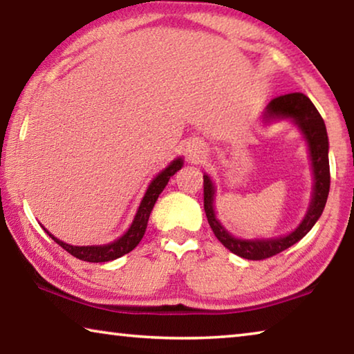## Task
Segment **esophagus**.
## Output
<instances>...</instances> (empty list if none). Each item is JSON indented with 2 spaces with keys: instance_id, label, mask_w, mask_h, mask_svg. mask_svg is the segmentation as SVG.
Returning a JSON list of instances; mask_svg holds the SVG:
<instances>
[{
  "instance_id": "34e87169",
  "label": "esophagus",
  "mask_w": 354,
  "mask_h": 354,
  "mask_svg": "<svg viewBox=\"0 0 354 354\" xmlns=\"http://www.w3.org/2000/svg\"><path fill=\"white\" fill-rule=\"evenodd\" d=\"M192 159H198V153H194V154H192Z\"/></svg>"
}]
</instances>
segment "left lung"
Here are the masks:
<instances>
[{
    "label": "left lung",
    "instance_id": "obj_1",
    "mask_svg": "<svg viewBox=\"0 0 354 354\" xmlns=\"http://www.w3.org/2000/svg\"><path fill=\"white\" fill-rule=\"evenodd\" d=\"M263 123H268L270 120H284L290 118L297 124L298 129L301 131L304 139H306L309 148V158L313 164V175H314V190L313 200L306 215L301 223L293 230L290 234L274 237V239H256V241H247V239H237L231 236L220 221L217 220L214 209V195L215 187L211 178L203 175V187H205V212L209 225H211L215 237L225 245V247L241 257L250 261H262L267 257H272L281 251L292 247L293 243L308 234L313 230L315 221L320 218V215L325 209L328 194H329V159H328V134L326 127L323 122L319 111L315 109L306 95L295 92L281 95V97L273 98L263 112Z\"/></svg>",
    "mask_w": 354,
    "mask_h": 354
}]
</instances>
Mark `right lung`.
<instances>
[{
  "mask_svg": "<svg viewBox=\"0 0 354 354\" xmlns=\"http://www.w3.org/2000/svg\"><path fill=\"white\" fill-rule=\"evenodd\" d=\"M184 164V160L181 158H178L170 162V165L164 169L162 171L156 176L151 183H149L148 189L143 195L142 203L139 209H137V214L134 217V221L131 223L129 230L124 232L122 237H118L117 241H113L111 243L106 245H88V247H75V245H68L62 241H59L57 237L51 234L50 231H46V234L50 236L53 241H55L57 245L68 251L71 256L77 257L81 261H87V262H107V261H113L117 257H122L123 254L133 251L139 242L142 241L143 234L147 231V225H148V218L149 214H151L154 203L158 200V196L160 195V192L165 189L167 183L170 181V178L175 175L178 170H181V167Z\"/></svg>",
  "mask_w": 354,
  "mask_h": 354,
  "instance_id": "1",
  "label": "right lung"
}]
</instances>
